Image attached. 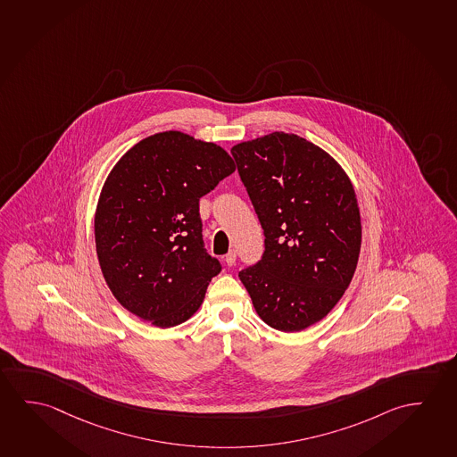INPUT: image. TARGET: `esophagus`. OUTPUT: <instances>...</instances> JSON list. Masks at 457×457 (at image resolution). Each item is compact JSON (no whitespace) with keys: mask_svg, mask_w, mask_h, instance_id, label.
I'll list each match as a JSON object with an SVG mask.
<instances>
[{"mask_svg":"<svg viewBox=\"0 0 457 457\" xmlns=\"http://www.w3.org/2000/svg\"><path fill=\"white\" fill-rule=\"evenodd\" d=\"M235 262H237V251H228V253L225 255V263L228 265V267H232L235 265Z\"/></svg>","mask_w":457,"mask_h":457,"instance_id":"1","label":"esophagus"}]
</instances>
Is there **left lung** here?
<instances>
[{
	"label": "left lung",
	"instance_id": "1",
	"mask_svg": "<svg viewBox=\"0 0 457 457\" xmlns=\"http://www.w3.org/2000/svg\"><path fill=\"white\" fill-rule=\"evenodd\" d=\"M232 155L265 235L261 261L239 279L265 324L300 332L326 318L354 276V188L326 151L292 133L239 143Z\"/></svg>",
	"mask_w": 457,
	"mask_h": 457
}]
</instances>
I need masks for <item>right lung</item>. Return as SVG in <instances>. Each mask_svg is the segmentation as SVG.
Masks as SVG:
<instances>
[{"label": "right lung", "mask_w": 457, "mask_h": 457, "mask_svg": "<svg viewBox=\"0 0 457 457\" xmlns=\"http://www.w3.org/2000/svg\"><path fill=\"white\" fill-rule=\"evenodd\" d=\"M233 171L220 145L181 131L145 138L117 162L95 212V243L123 308L162 328L200 308L222 270L204 249L200 198Z\"/></svg>", "instance_id": "right-lung-1"}]
</instances>
